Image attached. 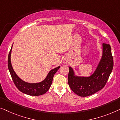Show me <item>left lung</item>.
<instances>
[{"label": "left lung", "instance_id": "obj_1", "mask_svg": "<svg viewBox=\"0 0 120 120\" xmlns=\"http://www.w3.org/2000/svg\"><path fill=\"white\" fill-rule=\"evenodd\" d=\"M113 58L110 45L102 44V55L93 74L89 76L75 75L71 67H69L68 82L71 89L80 96H88L95 93L106 85L113 68Z\"/></svg>", "mask_w": 120, "mask_h": 120}]
</instances>
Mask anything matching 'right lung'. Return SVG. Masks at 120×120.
<instances>
[{"mask_svg":"<svg viewBox=\"0 0 120 120\" xmlns=\"http://www.w3.org/2000/svg\"><path fill=\"white\" fill-rule=\"evenodd\" d=\"M12 46L8 54V68L15 86L20 92L23 93L27 94L28 95L39 96L46 93L51 87L54 74L59 69L60 66H58V67L50 71L46 78L41 82L38 83L26 82L21 80L16 74L15 72L13 70V67H12L11 62V55Z\"/></svg>","mask_w":120,"mask_h":120,"instance_id":"1","label":"right lung"}]
</instances>
